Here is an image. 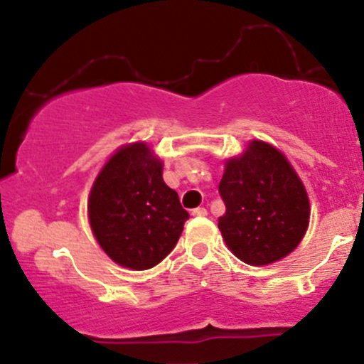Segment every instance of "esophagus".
Returning <instances> with one entry per match:
<instances>
[{
    "instance_id": "1",
    "label": "esophagus",
    "mask_w": 364,
    "mask_h": 364,
    "mask_svg": "<svg viewBox=\"0 0 364 364\" xmlns=\"http://www.w3.org/2000/svg\"><path fill=\"white\" fill-rule=\"evenodd\" d=\"M191 215H193V217H205L207 215V208H203V207L193 208V210H191Z\"/></svg>"
}]
</instances>
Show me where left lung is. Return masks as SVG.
<instances>
[{
    "label": "left lung",
    "instance_id": "left-lung-1",
    "mask_svg": "<svg viewBox=\"0 0 364 364\" xmlns=\"http://www.w3.org/2000/svg\"><path fill=\"white\" fill-rule=\"evenodd\" d=\"M219 193L225 205L220 232L250 265L281 260L306 232L310 202L301 179L265 141H252L243 156L228 161Z\"/></svg>",
    "mask_w": 364,
    "mask_h": 364
}]
</instances>
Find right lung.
<instances>
[{"instance_id": "obj_1", "label": "right lung", "mask_w": 364, "mask_h": 364, "mask_svg": "<svg viewBox=\"0 0 364 364\" xmlns=\"http://www.w3.org/2000/svg\"><path fill=\"white\" fill-rule=\"evenodd\" d=\"M188 217L145 144L119 149L92 186L89 219L95 240L128 269H152L164 260Z\"/></svg>"}]
</instances>
